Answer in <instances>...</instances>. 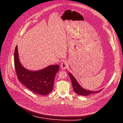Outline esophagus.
Masks as SVG:
<instances>
[{"mask_svg":"<svg viewBox=\"0 0 123 123\" xmlns=\"http://www.w3.org/2000/svg\"><path fill=\"white\" fill-rule=\"evenodd\" d=\"M68 63L66 61L63 62L60 65L61 68L62 69H66V68L68 67Z\"/></svg>","mask_w":123,"mask_h":123,"instance_id":"34e87169","label":"esophagus"}]
</instances>
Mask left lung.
<instances>
[{"label":"left lung","mask_w":123,"mask_h":123,"mask_svg":"<svg viewBox=\"0 0 123 123\" xmlns=\"http://www.w3.org/2000/svg\"><path fill=\"white\" fill-rule=\"evenodd\" d=\"M68 75L69 76L70 78L71 79V81L73 85V87L74 88V91L76 93H77L78 95H83V96H87L91 94H93V93H98L102 91V90L96 91V92H93V91H87L86 90L80 86V85H79L75 78L73 76V75L70 73H68Z\"/></svg>","instance_id":"8db88e82"}]
</instances>
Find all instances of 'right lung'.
<instances>
[{"instance_id":"right-lung-1","label":"right lung","mask_w":123,"mask_h":123,"mask_svg":"<svg viewBox=\"0 0 123 123\" xmlns=\"http://www.w3.org/2000/svg\"><path fill=\"white\" fill-rule=\"evenodd\" d=\"M14 63L18 80L30 91L43 95L52 91L55 76L59 70L58 65H50L38 71H29L19 62L17 45L14 52Z\"/></svg>"}]
</instances>
